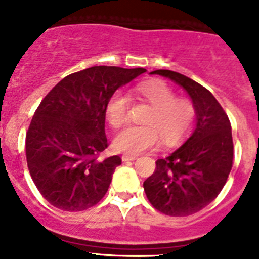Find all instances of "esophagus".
<instances>
[{
    "instance_id": "34e87169",
    "label": "esophagus",
    "mask_w": 259,
    "mask_h": 259,
    "mask_svg": "<svg viewBox=\"0 0 259 259\" xmlns=\"http://www.w3.org/2000/svg\"><path fill=\"white\" fill-rule=\"evenodd\" d=\"M136 159V155H128V154H124L122 157V161L123 162H128V161H135Z\"/></svg>"
}]
</instances>
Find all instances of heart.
<instances>
[{
    "label": "heart",
    "instance_id": "1",
    "mask_svg": "<svg viewBox=\"0 0 259 259\" xmlns=\"http://www.w3.org/2000/svg\"><path fill=\"white\" fill-rule=\"evenodd\" d=\"M136 95L152 106L144 125H130L116 135L114 146L130 155L158 145L163 137L166 144H175L185 136L196 119V109L188 98L176 97L170 85L162 80H149L136 87ZM130 100L123 92L114 93L106 104V119L113 127L127 122Z\"/></svg>",
    "mask_w": 259,
    "mask_h": 259
}]
</instances>
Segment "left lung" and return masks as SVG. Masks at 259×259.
<instances>
[{
    "mask_svg": "<svg viewBox=\"0 0 259 259\" xmlns=\"http://www.w3.org/2000/svg\"><path fill=\"white\" fill-rule=\"evenodd\" d=\"M150 74L168 77L183 87L196 109V128L179 149L155 162L144 182L153 207L170 217L200 211L217 198L232 168L233 143L227 114L205 87L170 70Z\"/></svg>",
    "mask_w": 259,
    "mask_h": 259,
    "instance_id": "left-lung-1",
    "label": "left lung"
}]
</instances>
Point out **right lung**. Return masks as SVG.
Returning a JSON list of instances; mask_svg holds the SVG:
<instances>
[{
    "mask_svg": "<svg viewBox=\"0 0 259 259\" xmlns=\"http://www.w3.org/2000/svg\"><path fill=\"white\" fill-rule=\"evenodd\" d=\"M145 68L95 66L62 79L36 109L26 135L31 178L42 197L63 211H83L106 194L118 155L107 148L106 104Z\"/></svg>",
    "mask_w": 259,
    "mask_h": 259,
    "instance_id": "obj_1",
    "label": "right lung"
}]
</instances>
